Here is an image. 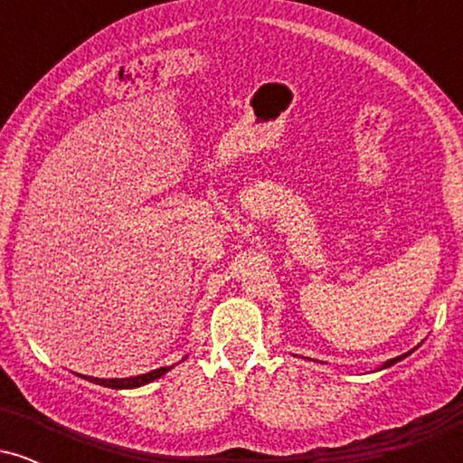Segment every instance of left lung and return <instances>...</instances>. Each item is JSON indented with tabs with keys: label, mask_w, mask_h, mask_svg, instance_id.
<instances>
[{
	"label": "left lung",
	"mask_w": 463,
	"mask_h": 463,
	"mask_svg": "<svg viewBox=\"0 0 463 463\" xmlns=\"http://www.w3.org/2000/svg\"><path fill=\"white\" fill-rule=\"evenodd\" d=\"M405 357H407V354H401V357H396V359H390V361H385V365H383V368H390V365H394L396 361H401V359H405Z\"/></svg>",
	"instance_id": "1"
}]
</instances>
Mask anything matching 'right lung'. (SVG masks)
<instances>
[{"mask_svg": "<svg viewBox=\"0 0 463 463\" xmlns=\"http://www.w3.org/2000/svg\"><path fill=\"white\" fill-rule=\"evenodd\" d=\"M167 370H172V368H158V370L147 372V374L130 376V379H93V376H84V379H89L91 383H98V385H104V387H113V390H130V387H139V385L150 383V381L158 379V376H163Z\"/></svg>", "mask_w": 463, "mask_h": 463, "instance_id": "obj_1", "label": "right lung"}]
</instances>
